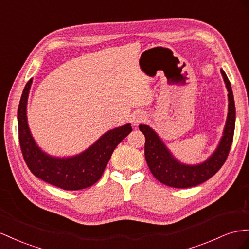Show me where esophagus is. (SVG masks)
Instances as JSON below:
<instances>
[{
    "mask_svg": "<svg viewBox=\"0 0 249 249\" xmlns=\"http://www.w3.org/2000/svg\"><path fill=\"white\" fill-rule=\"evenodd\" d=\"M143 118H144V115L142 113H137V114H135V115H134V117H133V124L134 125H136V124H138L139 123H141L143 120Z\"/></svg>",
    "mask_w": 249,
    "mask_h": 249,
    "instance_id": "obj_1",
    "label": "esophagus"
}]
</instances>
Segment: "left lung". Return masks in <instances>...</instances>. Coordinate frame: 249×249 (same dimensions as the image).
Here are the masks:
<instances>
[{"instance_id": "1", "label": "left lung", "mask_w": 249, "mask_h": 249, "mask_svg": "<svg viewBox=\"0 0 249 249\" xmlns=\"http://www.w3.org/2000/svg\"><path fill=\"white\" fill-rule=\"evenodd\" d=\"M224 83L228 91V114L223 136L219 145L204 162L197 165L181 163L175 158L163 141L159 138L156 132L149 125L139 124V130L144 134V155L146 163L153 176L161 183L175 189H187L205 182L213 177L221 166L224 164L230 153L233 139L234 124H236V107L231 91V86L225 72L221 69Z\"/></svg>"}]
</instances>
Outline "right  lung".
<instances>
[{
  "label": "right lung",
  "mask_w": 249,
  "mask_h": 249,
  "mask_svg": "<svg viewBox=\"0 0 249 249\" xmlns=\"http://www.w3.org/2000/svg\"><path fill=\"white\" fill-rule=\"evenodd\" d=\"M31 84L32 78L25 86L18 109V140L27 166L37 178L66 191L93 185L102 177L115 147L132 132L131 124L105 133L89 149L76 156L52 157L37 146L27 123V100Z\"/></svg>",
  "instance_id": "obj_1"
}]
</instances>
